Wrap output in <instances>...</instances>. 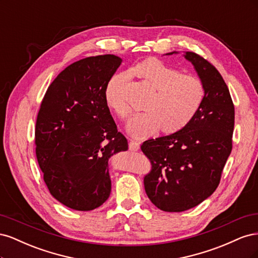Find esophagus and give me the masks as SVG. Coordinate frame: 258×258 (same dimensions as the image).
Masks as SVG:
<instances>
[{"label":"esophagus","mask_w":258,"mask_h":258,"mask_svg":"<svg viewBox=\"0 0 258 258\" xmlns=\"http://www.w3.org/2000/svg\"><path fill=\"white\" fill-rule=\"evenodd\" d=\"M129 150L132 151V152H137L140 150V143L136 142V141H131L129 142Z\"/></svg>","instance_id":"34e87169"}]
</instances>
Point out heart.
Wrapping results in <instances>:
<instances>
[{
	"mask_svg": "<svg viewBox=\"0 0 258 258\" xmlns=\"http://www.w3.org/2000/svg\"><path fill=\"white\" fill-rule=\"evenodd\" d=\"M131 73L155 90L145 105L147 112L135 116L128 124L129 134L136 138L151 136L160 128L166 134L182 130L204 103L206 91L202 82L196 76L182 74L161 60L145 59L132 68ZM123 80L121 74L112 77L105 89V101L111 110L126 119L131 110L122 99Z\"/></svg>",
	"mask_w": 258,
	"mask_h": 258,
	"instance_id": "heart-1",
	"label": "heart"
}]
</instances>
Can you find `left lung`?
I'll list each match as a JSON object with an SVG mask.
<instances>
[{
	"mask_svg": "<svg viewBox=\"0 0 258 258\" xmlns=\"http://www.w3.org/2000/svg\"><path fill=\"white\" fill-rule=\"evenodd\" d=\"M173 53L177 52L167 54ZM184 57L205 86L204 103L185 128L141 145L152 162L151 172L144 177L146 195L166 212H183L210 197L220 184L232 148L235 106L227 85L205 58L192 51Z\"/></svg>",
	"mask_w": 258,
	"mask_h": 258,
	"instance_id": "1",
	"label": "left lung"
}]
</instances>
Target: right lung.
Here are the masks:
<instances>
[{
	"label": "right lung",
	"instance_id": "obj_1",
	"mask_svg": "<svg viewBox=\"0 0 258 258\" xmlns=\"http://www.w3.org/2000/svg\"><path fill=\"white\" fill-rule=\"evenodd\" d=\"M121 61L102 54L74 62L53 80L41 103L37 162L51 196L70 209L90 211L104 204L111 194L108 159L128 150L105 101Z\"/></svg>",
	"mask_w": 258,
	"mask_h": 258
}]
</instances>
